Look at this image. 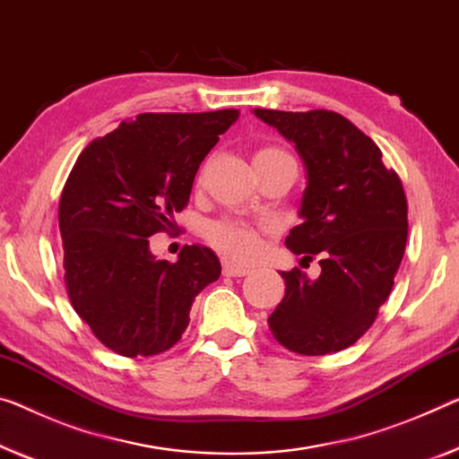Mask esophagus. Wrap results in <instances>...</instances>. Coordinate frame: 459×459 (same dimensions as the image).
Masks as SVG:
<instances>
[{"label": "esophagus", "mask_w": 459, "mask_h": 459, "mask_svg": "<svg viewBox=\"0 0 459 459\" xmlns=\"http://www.w3.org/2000/svg\"><path fill=\"white\" fill-rule=\"evenodd\" d=\"M250 273V269H246L242 264L231 263V260H225L223 263V274L225 277H246Z\"/></svg>", "instance_id": "1"}]
</instances>
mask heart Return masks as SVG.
Listing matches in <instances>:
<instances>
[{
	"instance_id": "1",
	"label": "heart",
	"mask_w": 459,
	"mask_h": 459,
	"mask_svg": "<svg viewBox=\"0 0 459 459\" xmlns=\"http://www.w3.org/2000/svg\"><path fill=\"white\" fill-rule=\"evenodd\" d=\"M285 156H289L285 150L269 145V147H260V150L254 153V161L285 158ZM264 231L266 228H260V225H252L248 221L225 217V220L211 221L207 225L205 238L215 250H220L231 260H238V263H250V260L256 258L260 250H263Z\"/></svg>"
}]
</instances>
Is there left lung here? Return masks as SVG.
Segmentation results:
<instances>
[{"label": "left lung", "instance_id": "1", "mask_svg": "<svg viewBox=\"0 0 459 459\" xmlns=\"http://www.w3.org/2000/svg\"><path fill=\"white\" fill-rule=\"evenodd\" d=\"M254 115L293 141L307 168L303 221L289 231L287 248L322 273L307 281L299 269L281 273L285 298L269 316L274 341L299 355H328L355 344L376 322L402 263L408 203L382 150L333 110Z\"/></svg>", "mask_w": 459, "mask_h": 459}]
</instances>
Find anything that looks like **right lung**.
Returning a JSON list of instances; mask_svg holds the SVG:
<instances>
[{
  "instance_id": "right-lung-1",
  "label": "right lung",
  "mask_w": 459,
  "mask_h": 459,
  "mask_svg": "<svg viewBox=\"0 0 459 459\" xmlns=\"http://www.w3.org/2000/svg\"><path fill=\"white\" fill-rule=\"evenodd\" d=\"M239 110L143 112L80 153L59 199L65 287L77 316L123 357L172 349L193 301L220 279L213 250L185 246L176 263L150 252L174 230L195 174Z\"/></svg>"
}]
</instances>
